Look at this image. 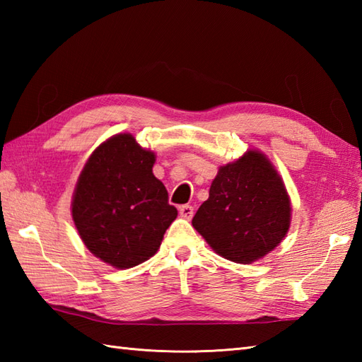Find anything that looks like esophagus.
<instances>
[{
  "label": "esophagus",
  "instance_id": "esophagus-1",
  "mask_svg": "<svg viewBox=\"0 0 362 362\" xmlns=\"http://www.w3.org/2000/svg\"><path fill=\"white\" fill-rule=\"evenodd\" d=\"M179 213H180L182 218L191 219V218H193V214H194V209L191 205H182L179 209Z\"/></svg>",
  "mask_w": 362,
  "mask_h": 362
}]
</instances>
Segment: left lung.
<instances>
[{
  "label": "left lung",
  "mask_w": 362,
  "mask_h": 362,
  "mask_svg": "<svg viewBox=\"0 0 362 362\" xmlns=\"http://www.w3.org/2000/svg\"><path fill=\"white\" fill-rule=\"evenodd\" d=\"M289 224L286 188L259 151H247L219 168L209 199L193 218V227L218 255L241 264L274 250L286 236Z\"/></svg>",
  "instance_id": "obj_1"
}]
</instances>
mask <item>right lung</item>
I'll use <instances>...</instances> for the list:
<instances>
[{
	"instance_id": "1",
	"label": "right lung",
	"mask_w": 362,
	"mask_h": 362,
	"mask_svg": "<svg viewBox=\"0 0 362 362\" xmlns=\"http://www.w3.org/2000/svg\"><path fill=\"white\" fill-rule=\"evenodd\" d=\"M153 163L156 153L118 134L99 144L82 169L73 221L87 249L107 264L129 269L149 259L177 218Z\"/></svg>"
}]
</instances>
